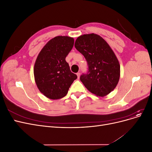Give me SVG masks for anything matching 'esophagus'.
Here are the masks:
<instances>
[{
    "mask_svg": "<svg viewBox=\"0 0 152 152\" xmlns=\"http://www.w3.org/2000/svg\"><path fill=\"white\" fill-rule=\"evenodd\" d=\"M77 75L78 79H79L80 75V72H78V73H77Z\"/></svg>",
    "mask_w": 152,
    "mask_h": 152,
    "instance_id": "esophagus-1",
    "label": "esophagus"
}]
</instances>
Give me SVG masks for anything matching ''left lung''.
I'll list each match as a JSON object with an SVG mask.
<instances>
[{"instance_id": "left-lung-1", "label": "left lung", "mask_w": 152, "mask_h": 152, "mask_svg": "<svg viewBox=\"0 0 152 152\" xmlns=\"http://www.w3.org/2000/svg\"><path fill=\"white\" fill-rule=\"evenodd\" d=\"M75 48L88 65V72L80 77L87 89L100 97L111 93L120 79L121 66L108 44L97 34H84L76 39Z\"/></svg>"}]
</instances>
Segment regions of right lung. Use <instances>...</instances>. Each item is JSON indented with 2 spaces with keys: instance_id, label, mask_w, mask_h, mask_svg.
<instances>
[{
  "instance_id": "obj_1",
  "label": "right lung",
  "mask_w": 152,
  "mask_h": 152,
  "mask_svg": "<svg viewBox=\"0 0 152 152\" xmlns=\"http://www.w3.org/2000/svg\"><path fill=\"white\" fill-rule=\"evenodd\" d=\"M73 44L74 39L70 37H55L44 45L36 59L34 68L36 85L50 99L65 96L77 78L65 60Z\"/></svg>"
}]
</instances>
